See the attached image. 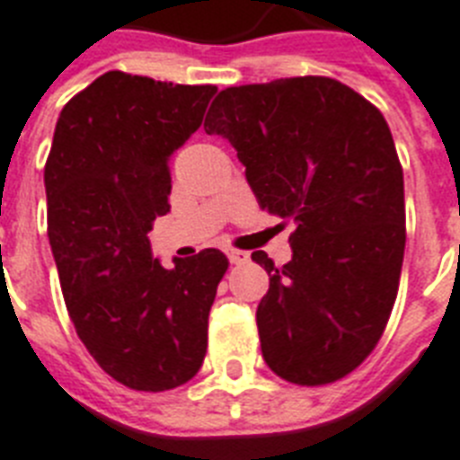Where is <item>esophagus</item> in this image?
Listing matches in <instances>:
<instances>
[{
    "label": "esophagus",
    "mask_w": 460,
    "mask_h": 460,
    "mask_svg": "<svg viewBox=\"0 0 460 460\" xmlns=\"http://www.w3.org/2000/svg\"><path fill=\"white\" fill-rule=\"evenodd\" d=\"M227 259H230V263H234V266H242V263H247L249 261V253L240 252V249H230V252H227Z\"/></svg>",
    "instance_id": "esophagus-1"
}]
</instances>
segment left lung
<instances>
[{"label": "left lung", "instance_id": "8db88e82", "mask_svg": "<svg viewBox=\"0 0 460 460\" xmlns=\"http://www.w3.org/2000/svg\"><path fill=\"white\" fill-rule=\"evenodd\" d=\"M247 168L261 208L292 220L294 253L256 308L268 368L301 387L356 370L387 328L406 247L403 171L376 104L325 75L220 90L204 120Z\"/></svg>", "mask_w": 460, "mask_h": 460}]
</instances>
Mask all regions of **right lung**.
Here are the masks:
<instances>
[{"label": "right lung", "instance_id": "right-lung-1", "mask_svg": "<svg viewBox=\"0 0 460 460\" xmlns=\"http://www.w3.org/2000/svg\"><path fill=\"white\" fill-rule=\"evenodd\" d=\"M213 84L109 71L64 106L44 164L47 234L75 332L106 376L166 392L199 373L227 256L164 268L146 233L171 211L168 156L201 126Z\"/></svg>", "mask_w": 460, "mask_h": 460}]
</instances>
